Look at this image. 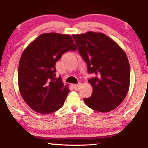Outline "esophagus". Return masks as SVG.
Here are the masks:
<instances>
[{"mask_svg":"<svg viewBox=\"0 0 148 148\" xmlns=\"http://www.w3.org/2000/svg\"><path fill=\"white\" fill-rule=\"evenodd\" d=\"M81 84H73L72 86L73 88H74V90H79V88H80V86H81Z\"/></svg>","mask_w":148,"mask_h":148,"instance_id":"1","label":"esophagus"}]
</instances>
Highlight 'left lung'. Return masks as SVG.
<instances>
[{"mask_svg": "<svg viewBox=\"0 0 148 148\" xmlns=\"http://www.w3.org/2000/svg\"><path fill=\"white\" fill-rule=\"evenodd\" d=\"M88 72L95 77L88 80L92 95L84 98L95 111L106 113L114 110L126 97L130 84V66L124 50L111 38L92 31L73 35Z\"/></svg>", "mask_w": 148, "mask_h": 148, "instance_id": "8db88e82", "label": "left lung"}]
</instances>
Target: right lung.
<instances>
[{
	"instance_id": "right-lung-1",
	"label": "right lung",
	"mask_w": 148,
	"mask_h": 148,
	"mask_svg": "<svg viewBox=\"0 0 148 148\" xmlns=\"http://www.w3.org/2000/svg\"><path fill=\"white\" fill-rule=\"evenodd\" d=\"M69 35L43 33L22 53L18 69V89L28 106L42 114H49L63 106L68 85L56 78V63L64 53L76 50Z\"/></svg>"
}]
</instances>
